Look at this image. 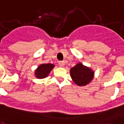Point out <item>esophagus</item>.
I'll return each instance as SVG.
<instances>
[{"label":"esophagus","instance_id":"1","mask_svg":"<svg viewBox=\"0 0 124 124\" xmlns=\"http://www.w3.org/2000/svg\"><path fill=\"white\" fill-rule=\"evenodd\" d=\"M59 65L60 67H64L65 65V62L64 61H59Z\"/></svg>","mask_w":124,"mask_h":124}]
</instances>
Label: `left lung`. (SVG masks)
Segmentation results:
<instances>
[{
    "mask_svg": "<svg viewBox=\"0 0 124 124\" xmlns=\"http://www.w3.org/2000/svg\"><path fill=\"white\" fill-rule=\"evenodd\" d=\"M71 78L79 86H85L93 80L94 73L91 69L78 63L70 70Z\"/></svg>",
    "mask_w": 124,
    "mask_h": 124,
    "instance_id": "obj_1",
    "label": "left lung"
}]
</instances>
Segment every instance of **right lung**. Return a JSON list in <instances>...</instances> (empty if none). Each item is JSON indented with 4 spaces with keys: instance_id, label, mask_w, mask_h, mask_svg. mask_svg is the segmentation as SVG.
<instances>
[{
    "instance_id": "right-lung-1",
    "label": "right lung",
    "mask_w": 124,
    "mask_h": 124,
    "mask_svg": "<svg viewBox=\"0 0 124 124\" xmlns=\"http://www.w3.org/2000/svg\"><path fill=\"white\" fill-rule=\"evenodd\" d=\"M54 65L53 64H42L40 66H39L38 68L36 69V75L38 78H45L48 75L50 71L53 69Z\"/></svg>"
}]
</instances>
